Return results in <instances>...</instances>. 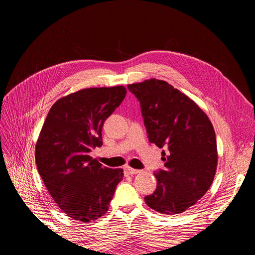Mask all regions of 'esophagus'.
<instances>
[{"mask_svg":"<svg viewBox=\"0 0 255 255\" xmlns=\"http://www.w3.org/2000/svg\"><path fill=\"white\" fill-rule=\"evenodd\" d=\"M139 172H140L139 170H137V169H133V168H130V167H126L125 168V173L128 174V175H134V174H137V173H139Z\"/></svg>","mask_w":255,"mask_h":255,"instance_id":"esophagus-1","label":"esophagus"}]
</instances>
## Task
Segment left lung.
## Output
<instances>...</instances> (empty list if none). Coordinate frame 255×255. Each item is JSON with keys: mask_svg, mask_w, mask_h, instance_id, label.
<instances>
[{"mask_svg": "<svg viewBox=\"0 0 255 255\" xmlns=\"http://www.w3.org/2000/svg\"><path fill=\"white\" fill-rule=\"evenodd\" d=\"M140 103L149 141L158 148L164 170L144 201L160 214L187 211L210 189L217 170L216 135L206 114L183 92L156 79L128 85Z\"/></svg>", "mask_w": 255, "mask_h": 255, "instance_id": "8db88e82", "label": "left lung"}]
</instances>
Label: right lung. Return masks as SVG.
<instances>
[{
  "mask_svg": "<svg viewBox=\"0 0 255 255\" xmlns=\"http://www.w3.org/2000/svg\"><path fill=\"white\" fill-rule=\"evenodd\" d=\"M125 86L86 88L53 104L35 146L38 172L49 194L68 217L90 222L102 217L121 168L103 167L88 153L102 145L104 121L126 98Z\"/></svg>",
  "mask_w": 255,
  "mask_h": 255,
  "instance_id": "add662e5",
  "label": "right lung"
}]
</instances>
